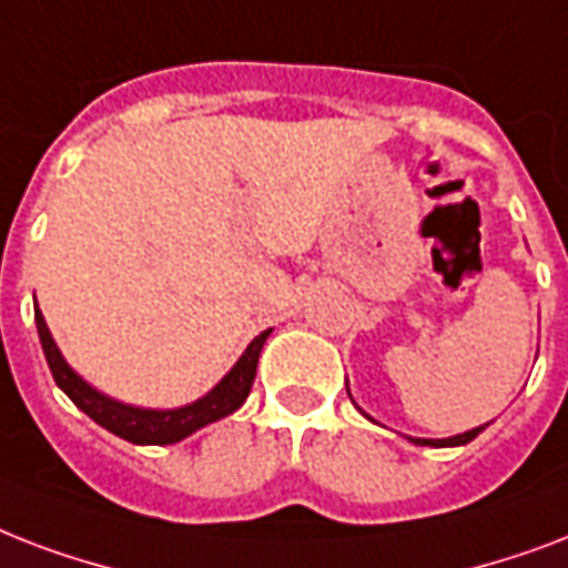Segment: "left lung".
Returning <instances> with one entry per match:
<instances>
[{
    "instance_id": "obj_1",
    "label": "left lung",
    "mask_w": 568,
    "mask_h": 568,
    "mask_svg": "<svg viewBox=\"0 0 568 568\" xmlns=\"http://www.w3.org/2000/svg\"><path fill=\"white\" fill-rule=\"evenodd\" d=\"M480 433H483V426H477V429H468V433H463V435H453V438H412V442L429 444V447H459V444L474 442V438H477Z\"/></svg>"
}]
</instances>
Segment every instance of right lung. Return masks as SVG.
Returning a JSON list of instances; mask_svg holds the SVG:
<instances>
[{
  "mask_svg": "<svg viewBox=\"0 0 568 568\" xmlns=\"http://www.w3.org/2000/svg\"><path fill=\"white\" fill-rule=\"evenodd\" d=\"M34 323H38V337H41L43 355H47V364H50L52 379L64 394H68L77 408H82L94 424H100L109 433H115L118 438H126L133 444H174L183 442L186 435L197 433L201 426L213 424V420H222V417L234 415L236 408L243 406L245 397L252 394L254 373H257V358H261V349L266 344V337L272 334V328L261 332L254 337L248 349L240 355V362L231 367V373L224 376L219 385H215L210 394H204L195 403L180 408H135L124 406L118 399L105 397L97 388H91L82 376H79L64 355L59 353V346L52 341L50 328H47V320L34 305Z\"/></svg>",
  "mask_w": 568,
  "mask_h": 568,
  "instance_id": "1",
  "label": "right lung"
}]
</instances>
